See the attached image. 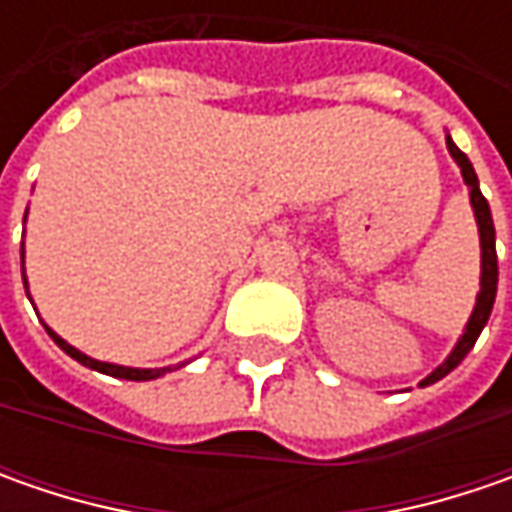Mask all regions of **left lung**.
Segmentation results:
<instances>
[{
  "label": "left lung",
  "instance_id": "obj_1",
  "mask_svg": "<svg viewBox=\"0 0 512 512\" xmlns=\"http://www.w3.org/2000/svg\"><path fill=\"white\" fill-rule=\"evenodd\" d=\"M447 148H450L453 159H456V162H459V168H462L464 182H467V190H470V202H473V210H476V222H479V236H482V293H479V299H476L473 316H470L467 330H464V336L459 339V344H456V350L447 356V362H444L442 367H436V370L424 379L422 387L444 379V376H447L456 364H462L464 356L473 350V344H476V339H479L482 327L487 325V319H490V310H493V302H496V285H499L496 227H493L490 205H487V199H484L482 190H479V179H476V170H473V165H470V159H467L462 150L453 145V139H450V136H447Z\"/></svg>",
  "mask_w": 512,
  "mask_h": 512
}]
</instances>
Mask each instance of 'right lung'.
<instances>
[{
  "instance_id": "1",
  "label": "right lung",
  "mask_w": 512,
  "mask_h": 512,
  "mask_svg": "<svg viewBox=\"0 0 512 512\" xmlns=\"http://www.w3.org/2000/svg\"><path fill=\"white\" fill-rule=\"evenodd\" d=\"M25 279V276H22ZM50 333V339L59 344L65 353H68L70 359H76L79 364H85V367H90V370H99V373H108V376H116V379H130V382H148V379H156V376H162L168 367H162V370H136V367H119V364H108V362H96V359H90V356H85V353H79L76 347H70L65 339H59L50 327H45Z\"/></svg>"
}]
</instances>
